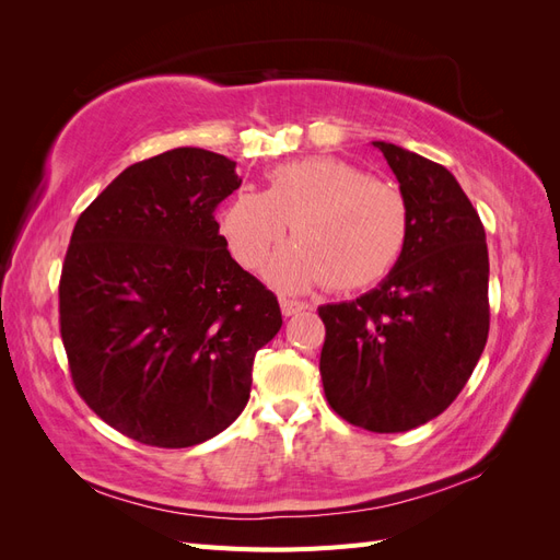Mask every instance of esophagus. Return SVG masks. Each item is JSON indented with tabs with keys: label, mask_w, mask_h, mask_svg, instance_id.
<instances>
[{
	"label": "esophagus",
	"mask_w": 560,
	"mask_h": 560,
	"mask_svg": "<svg viewBox=\"0 0 560 560\" xmlns=\"http://www.w3.org/2000/svg\"><path fill=\"white\" fill-rule=\"evenodd\" d=\"M311 306L306 301H299V299H287V296H282L280 299V311H282V315L284 317H292V315H299L301 311H308Z\"/></svg>",
	"instance_id": "obj_1"
}]
</instances>
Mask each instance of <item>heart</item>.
<instances>
[{"label": "heart", "instance_id": "obj_1", "mask_svg": "<svg viewBox=\"0 0 560 560\" xmlns=\"http://www.w3.org/2000/svg\"><path fill=\"white\" fill-rule=\"evenodd\" d=\"M296 243L266 266L284 292L329 282L354 292L383 280L409 238V208L393 184L336 156L276 165L266 191L238 189L219 212V231L245 268H257L290 231Z\"/></svg>", "mask_w": 560, "mask_h": 560}]
</instances>
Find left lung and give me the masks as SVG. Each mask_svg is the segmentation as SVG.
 <instances>
[{"label":"left lung","mask_w":560,"mask_h":560,"mask_svg":"<svg viewBox=\"0 0 560 560\" xmlns=\"http://www.w3.org/2000/svg\"><path fill=\"white\" fill-rule=\"evenodd\" d=\"M409 208L393 270L354 301L327 303L319 374L331 409L369 432H406L446 411L488 338V247L463 186L425 156L371 142Z\"/></svg>","instance_id":"8db88e82"}]
</instances>
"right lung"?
<instances>
[{
    "label": "right lung",
    "mask_w": 560,
    "mask_h": 560,
    "mask_svg": "<svg viewBox=\"0 0 560 560\" xmlns=\"http://www.w3.org/2000/svg\"><path fill=\"white\" fill-rule=\"evenodd\" d=\"M241 182L231 159L177 147L126 167L77 219L60 278L72 381L140 444L224 432L249 399L254 354L282 327L214 219Z\"/></svg>",
    "instance_id": "obj_1"
}]
</instances>
